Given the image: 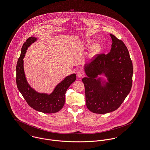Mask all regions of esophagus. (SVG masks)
<instances>
[{
  "label": "esophagus",
  "instance_id": "obj_1",
  "mask_svg": "<svg viewBox=\"0 0 150 150\" xmlns=\"http://www.w3.org/2000/svg\"><path fill=\"white\" fill-rule=\"evenodd\" d=\"M76 75H77L78 77L81 78V77H82L84 75V72L82 71H81V70H79V71H78L76 72Z\"/></svg>",
  "mask_w": 150,
  "mask_h": 150
}]
</instances>
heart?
<instances>
[{"label":"heart","mask_w":150,"mask_h":150,"mask_svg":"<svg viewBox=\"0 0 150 150\" xmlns=\"http://www.w3.org/2000/svg\"><path fill=\"white\" fill-rule=\"evenodd\" d=\"M91 42L90 41H88L87 43V45H89L90 44ZM101 50V46L100 45L96 43H95L93 46H92V48H91V54L92 55H93L97 53H98Z\"/></svg>","instance_id":"1"}]
</instances>
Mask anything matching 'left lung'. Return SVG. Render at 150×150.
I'll return each instance as SVG.
<instances>
[{"label":"left lung","mask_w":150,"mask_h":150,"mask_svg":"<svg viewBox=\"0 0 150 150\" xmlns=\"http://www.w3.org/2000/svg\"><path fill=\"white\" fill-rule=\"evenodd\" d=\"M112 43L107 54H99L84 69L82 79L88 109L95 114H106L117 110L130 92L133 67L127 47L121 40L110 34ZM104 74L108 81L98 78Z\"/></svg>","instance_id":"left-lung-1"}]
</instances>
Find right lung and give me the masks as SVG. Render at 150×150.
<instances>
[{
	"mask_svg": "<svg viewBox=\"0 0 150 150\" xmlns=\"http://www.w3.org/2000/svg\"><path fill=\"white\" fill-rule=\"evenodd\" d=\"M36 40V38L31 36L28 38L23 44L16 67L17 87L31 108L43 113H55L63 108L65 103L66 92L69 86L76 80V75L72 74L67 76L58 84L50 94L36 91L30 86L26 79L24 71L23 59L28 47Z\"/></svg>",
	"mask_w": 150,
	"mask_h": 150,
	"instance_id": "add662e5",
	"label": "right lung"
}]
</instances>
